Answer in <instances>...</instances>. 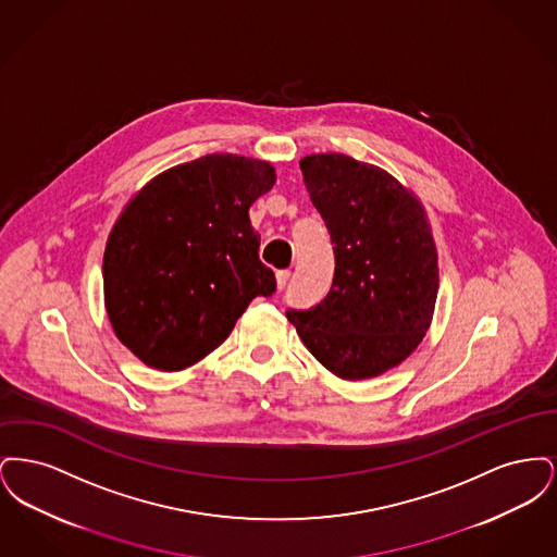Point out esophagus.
Listing matches in <instances>:
<instances>
[{
  "label": "esophagus",
  "instance_id": "34e87169",
  "mask_svg": "<svg viewBox=\"0 0 557 557\" xmlns=\"http://www.w3.org/2000/svg\"><path fill=\"white\" fill-rule=\"evenodd\" d=\"M288 280H290V271H288V269H282V271L275 273V282H277V288H280V290L286 288Z\"/></svg>",
  "mask_w": 557,
  "mask_h": 557
}]
</instances>
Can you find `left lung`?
I'll return each instance as SVG.
<instances>
[{
  "label": "left lung",
  "mask_w": 557,
  "mask_h": 557,
  "mask_svg": "<svg viewBox=\"0 0 557 557\" xmlns=\"http://www.w3.org/2000/svg\"><path fill=\"white\" fill-rule=\"evenodd\" d=\"M300 171L334 244V282L307 311H286L325 370L368 380L397 368L430 327L438 255L422 202L384 169L311 154Z\"/></svg>",
  "instance_id": "1"
}]
</instances>
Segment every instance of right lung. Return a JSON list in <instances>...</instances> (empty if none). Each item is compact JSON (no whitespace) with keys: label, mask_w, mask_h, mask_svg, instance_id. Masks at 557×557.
I'll use <instances>...</instances> for the list:
<instances>
[{"label":"right lung","mask_w":557,"mask_h":557,"mask_svg":"<svg viewBox=\"0 0 557 557\" xmlns=\"http://www.w3.org/2000/svg\"><path fill=\"white\" fill-rule=\"evenodd\" d=\"M275 184L267 160L207 154L141 187L104 250L116 338L146 366L186 370L221 345L252 298L275 292L248 209Z\"/></svg>","instance_id":"obj_1"}]
</instances>
